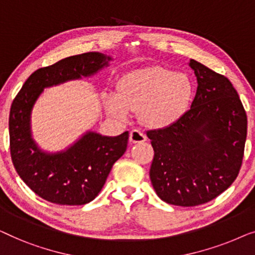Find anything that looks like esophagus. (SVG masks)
<instances>
[{
	"label": "esophagus",
	"mask_w": 255,
	"mask_h": 255,
	"mask_svg": "<svg viewBox=\"0 0 255 255\" xmlns=\"http://www.w3.org/2000/svg\"><path fill=\"white\" fill-rule=\"evenodd\" d=\"M146 139L145 135L138 129H132L129 134V142L130 143H142Z\"/></svg>",
	"instance_id": "1"
}]
</instances>
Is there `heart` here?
<instances>
[{
	"label": "heart",
	"instance_id": "1",
	"mask_svg": "<svg viewBox=\"0 0 255 255\" xmlns=\"http://www.w3.org/2000/svg\"><path fill=\"white\" fill-rule=\"evenodd\" d=\"M194 91V83L187 74L150 66L125 75L118 84L117 95L107 96L106 105L118 118H127L130 110H138L139 120L145 126L163 128L187 113Z\"/></svg>",
	"mask_w": 255,
	"mask_h": 255
}]
</instances>
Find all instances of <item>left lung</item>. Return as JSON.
<instances>
[{
	"instance_id": "1",
	"label": "left lung",
	"mask_w": 255,
	"mask_h": 255,
	"mask_svg": "<svg viewBox=\"0 0 255 255\" xmlns=\"http://www.w3.org/2000/svg\"><path fill=\"white\" fill-rule=\"evenodd\" d=\"M198 90L177 123L146 131L155 151L150 179L166 203L209 202L236 180L243 163L247 117L234 85L223 75L191 60Z\"/></svg>"
}]
</instances>
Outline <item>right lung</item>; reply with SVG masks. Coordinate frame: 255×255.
<instances>
[{
  "instance_id": "obj_1",
  "label": "right lung",
  "mask_w": 255,
  "mask_h": 255,
  "mask_svg": "<svg viewBox=\"0 0 255 255\" xmlns=\"http://www.w3.org/2000/svg\"><path fill=\"white\" fill-rule=\"evenodd\" d=\"M110 56L89 52L35 70L13 99L9 116L10 153L17 173L38 196L61 206H82L98 195L113 164L127 149L129 132L102 136L88 131L70 148L47 153L31 136V112L45 88L96 74Z\"/></svg>"
}]
</instances>
